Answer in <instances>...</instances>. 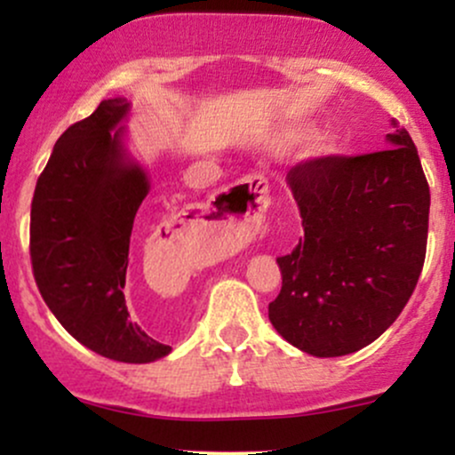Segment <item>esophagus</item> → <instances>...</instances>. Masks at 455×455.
Listing matches in <instances>:
<instances>
[{
  "label": "esophagus",
  "instance_id": "esophagus-1",
  "mask_svg": "<svg viewBox=\"0 0 455 455\" xmlns=\"http://www.w3.org/2000/svg\"><path fill=\"white\" fill-rule=\"evenodd\" d=\"M267 205V181L260 175H248L235 186L224 188L203 224L228 243L248 242L260 228Z\"/></svg>",
  "mask_w": 455,
  "mask_h": 455
}]
</instances>
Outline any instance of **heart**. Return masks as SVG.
Instances as JSON below:
<instances>
[{"instance_id":"obj_1","label":"heart","mask_w":455,"mask_h":455,"mask_svg":"<svg viewBox=\"0 0 455 455\" xmlns=\"http://www.w3.org/2000/svg\"><path fill=\"white\" fill-rule=\"evenodd\" d=\"M307 134H310V130H301V132H297L295 137H297V139H306Z\"/></svg>"}]
</instances>
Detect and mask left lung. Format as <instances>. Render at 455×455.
I'll return each instance as SVG.
<instances>
[{
  "label": "left lung",
  "instance_id": "8db88e82",
  "mask_svg": "<svg viewBox=\"0 0 455 455\" xmlns=\"http://www.w3.org/2000/svg\"><path fill=\"white\" fill-rule=\"evenodd\" d=\"M387 140L383 151L318 156L286 173L304 237L278 259L282 289L269 321L315 357L377 340L424 267L430 188L411 134L402 128Z\"/></svg>",
  "mask_w": 455,
  "mask_h": 455
}]
</instances>
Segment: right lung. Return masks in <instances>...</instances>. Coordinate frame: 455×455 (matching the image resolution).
<instances>
[{"mask_svg": "<svg viewBox=\"0 0 455 455\" xmlns=\"http://www.w3.org/2000/svg\"><path fill=\"white\" fill-rule=\"evenodd\" d=\"M128 107L102 100L57 139L31 201L29 254L44 304L72 338L115 362L149 363L171 347L130 321L124 293L134 216L149 192L115 130ZM171 234L162 228L156 243H177Z\"/></svg>", "mask_w": 455, "mask_h": 455, "instance_id": "obj_1", "label": "right lung"}]
</instances>
